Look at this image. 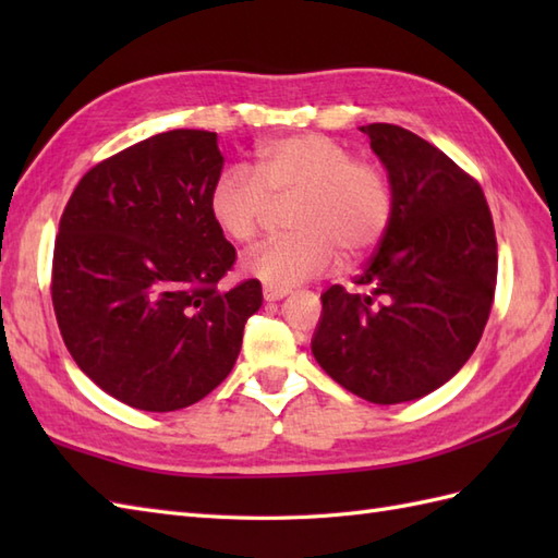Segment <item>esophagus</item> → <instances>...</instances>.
Returning <instances> with one entry per match:
<instances>
[{
    "mask_svg": "<svg viewBox=\"0 0 558 558\" xmlns=\"http://www.w3.org/2000/svg\"><path fill=\"white\" fill-rule=\"evenodd\" d=\"M282 298H288V290L270 288V286L264 288V300H266V302H278V300H282Z\"/></svg>",
    "mask_w": 558,
    "mask_h": 558,
    "instance_id": "esophagus-1",
    "label": "esophagus"
}]
</instances>
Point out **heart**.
I'll return each mask as SVG.
<instances>
[{
  "mask_svg": "<svg viewBox=\"0 0 558 558\" xmlns=\"http://www.w3.org/2000/svg\"><path fill=\"white\" fill-rule=\"evenodd\" d=\"M290 210L294 236L256 248L244 258L248 276L288 290L324 276L338 254L348 264L369 256L393 216V189L381 165L324 134L268 141L256 153L254 174L228 170L210 189L208 210L234 244H252L272 213Z\"/></svg>",
  "mask_w": 558,
  "mask_h": 558,
  "instance_id": "heart-1",
  "label": "heart"
}]
</instances>
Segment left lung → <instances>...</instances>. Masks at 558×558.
I'll return each mask as SVG.
<instances>
[{
  "mask_svg": "<svg viewBox=\"0 0 558 558\" xmlns=\"http://www.w3.org/2000/svg\"><path fill=\"white\" fill-rule=\"evenodd\" d=\"M388 170L393 216L369 264L322 294L312 340L350 393L396 405L432 393L470 360L496 290V232L475 177L396 124L360 126Z\"/></svg>",
  "mask_w": 558,
  "mask_h": 558,
  "instance_id": "left-lung-1",
  "label": "left lung"
}]
</instances>
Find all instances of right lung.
Segmentation results:
<instances>
[{
  "mask_svg": "<svg viewBox=\"0 0 558 558\" xmlns=\"http://www.w3.org/2000/svg\"><path fill=\"white\" fill-rule=\"evenodd\" d=\"M222 162L218 134H156L83 174L59 220V333L90 381L136 410L206 398L264 302L254 278L218 288L236 258L208 210Z\"/></svg>",
  "mask_w": 558,
  "mask_h": 558,
  "instance_id": "obj_1",
  "label": "right lung"
}]
</instances>
